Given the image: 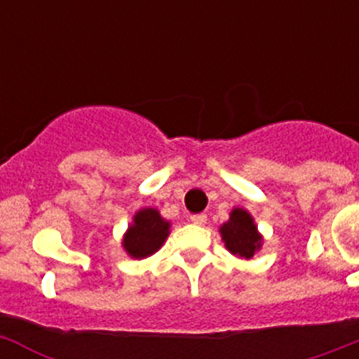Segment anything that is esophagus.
<instances>
[{"instance_id":"34e87169","label":"esophagus","mask_w":359,"mask_h":359,"mask_svg":"<svg viewBox=\"0 0 359 359\" xmlns=\"http://www.w3.org/2000/svg\"><path fill=\"white\" fill-rule=\"evenodd\" d=\"M190 221L198 226H205L207 224V214H196V215H190Z\"/></svg>"}]
</instances>
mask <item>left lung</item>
<instances>
[{"label":"left lung","instance_id":"left-lung-1","mask_svg":"<svg viewBox=\"0 0 359 359\" xmlns=\"http://www.w3.org/2000/svg\"><path fill=\"white\" fill-rule=\"evenodd\" d=\"M221 239L231 255L252 259L261 250L262 236L255 226V221L244 208H233L230 219L219 228Z\"/></svg>","mask_w":359,"mask_h":359}]
</instances>
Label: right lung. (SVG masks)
<instances>
[{
    "label": "right lung",
    "mask_w": 359,
    "mask_h": 359,
    "mask_svg": "<svg viewBox=\"0 0 359 359\" xmlns=\"http://www.w3.org/2000/svg\"><path fill=\"white\" fill-rule=\"evenodd\" d=\"M170 223L156 208H142L133 217L131 226L123 236L122 246L133 259H145L156 253L169 237Z\"/></svg>",
    "instance_id": "right-lung-1"
}]
</instances>
